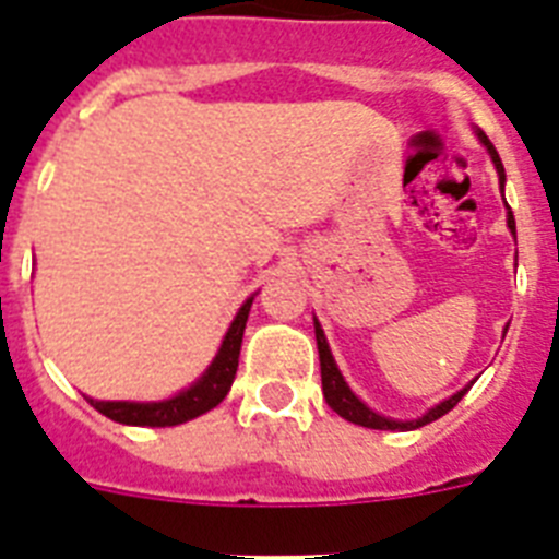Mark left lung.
Instances as JSON below:
<instances>
[{
  "mask_svg": "<svg viewBox=\"0 0 559 559\" xmlns=\"http://www.w3.org/2000/svg\"><path fill=\"white\" fill-rule=\"evenodd\" d=\"M478 142L485 144L487 153H490V159H493V168L496 174H499V186H502V200H504V168H502V159H499V153H496V147L490 144V139H487L481 130H476ZM504 209H508V228H511V235L516 237V223H513V211L511 205L504 202ZM316 324V345H319V366H322V391H324V400H328V406L336 412L340 417H345V420H350V424H359V426H368V429H400V432H408V429H417V426H426L432 424V420H438V417H443L447 412H450L455 403H459L464 394L469 391V385H464L461 391H455L452 397L441 400L438 406H432L426 415L415 417V420H394V417H385L380 415V412H373V408H368L362 400L350 391V385L345 382V377H342L340 366H336V359H333L331 354V345H328V336H324L322 324H319V319H313ZM508 331V328H504Z\"/></svg>",
  "mask_w": 559,
  "mask_h": 559,
  "instance_id": "left-lung-1",
  "label": "left lung"
}]
</instances>
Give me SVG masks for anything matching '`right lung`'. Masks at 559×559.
Returning <instances> with one entry per match:
<instances>
[{"instance_id":"1","label":"right lung","mask_w":559,"mask_h":559,"mask_svg":"<svg viewBox=\"0 0 559 559\" xmlns=\"http://www.w3.org/2000/svg\"><path fill=\"white\" fill-rule=\"evenodd\" d=\"M254 296H249L237 310L235 322L228 324L223 345H219L217 357L211 359V366L202 371L197 382L168 400H153V403H135V400H92L90 403L98 408L100 415L109 420L127 426H179L193 417L205 415L211 408L223 403V397L231 389L237 373V357H240V345H243L246 319H249V307Z\"/></svg>"}]
</instances>
